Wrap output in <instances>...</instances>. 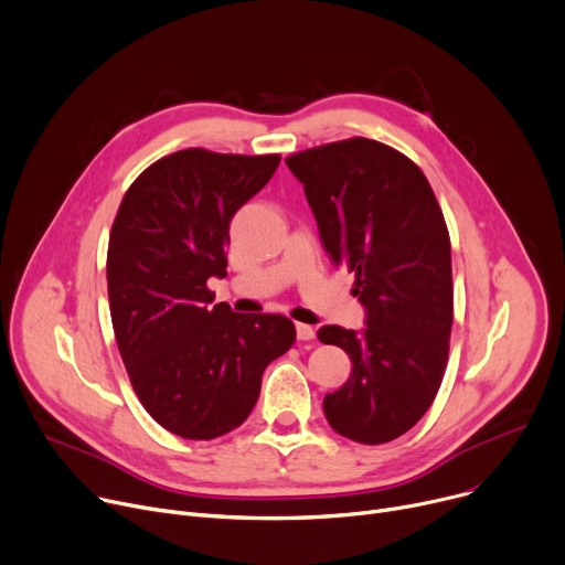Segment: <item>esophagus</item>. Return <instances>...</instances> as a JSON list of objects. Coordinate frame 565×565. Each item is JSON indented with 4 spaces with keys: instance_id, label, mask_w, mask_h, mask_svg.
Here are the masks:
<instances>
[{
    "instance_id": "obj_1",
    "label": "esophagus",
    "mask_w": 565,
    "mask_h": 565,
    "mask_svg": "<svg viewBox=\"0 0 565 565\" xmlns=\"http://www.w3.org/2000/svg\"><path fill=\"white\" fill-rule=\"evenodd\" d=\"M296 337L300 341H310V339H315V328L308 323H296Z\"/></svg>"
}]
</instances>
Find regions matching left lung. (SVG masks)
Wrapping results in <instances>:
<instances>
[{"label":"left lung","mask_w":565,"mask_h":565,"mask_svg":"<svg viewBox=\"0 0 565 565\" xmlns=\"http://www.w3.org/2000/svg\"><path fill=\"white\" fill-rule=\"evenodd\" d=\"M334 265L355 274L362 332L317 334L349 353L353 373L323 412L341 437L377 446L412 429L437 396L450 351V235L425 173L369 138L289 156Z\"/></svg>","instance_id":"1"}]
</instances>
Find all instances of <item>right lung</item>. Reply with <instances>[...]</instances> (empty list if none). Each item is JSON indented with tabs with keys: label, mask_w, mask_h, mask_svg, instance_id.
Here are the masks:
<instances>
[{
	"label": "right lung",
	"mask_w": 565,
	"mask_h": 565,
	"mask_svg": "<svg viewBox=\"0 0 565 565\" xmlns=\"http://www.w3.org/2000/svg\"><path fill=\"white\" fill-rule=\"evenodd\" d=\"M278 153L183 149L156 160L126 190L108 242V300L117 349L145 409L183 439L239 427L265 369L296 328L280 315H237L216 302L233 214L263 190Z\"/></svg>",
	"instance_id": "obj_1"
}]
</instances>
